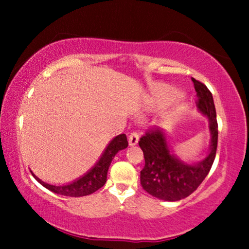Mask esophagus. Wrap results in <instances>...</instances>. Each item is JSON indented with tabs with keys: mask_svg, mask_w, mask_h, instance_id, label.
<instances>
[{
	"mask_svg": "<svg viewBox=\"0 0 249 249\" xmlns=\"http://www.w3.org/2000/svg\"><path fill=\"white\" fill-rule=\"evenodd\" d=\"M139 141V135L138 132L136 131H132L130 135H129V145L130 146H135L136 144H137Z\"/></svg>",
	"mask_w": 249,
	"mask_h": 249,
	"instance_id": "34e87169",
	"label": "esophagus"
}]
</instances>
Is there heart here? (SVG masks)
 Wrapping results in <instances>:
<instances>
[{
	"label": "heart",
	"mask_w": 249,
	"mask_h": 249,
	"mask_svg": "<svg viewBox=\"0 0 249 249\" xmlns=\"http://www.w3.org/2000/svg\"><path fill=\"white\" fill-rule=\"evenodd\" d=\"M163 100H164L165 102H166V101H169V100H171V96H166L165 98H163Z\"/></svg>",
	"instance_id": "heart-1"
}]
</instances>
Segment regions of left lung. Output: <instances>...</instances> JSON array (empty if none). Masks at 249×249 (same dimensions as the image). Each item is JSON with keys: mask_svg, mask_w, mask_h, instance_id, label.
I'll return each instance as SVG.
<instances>
[{"mask_svg": "<svg viewBox=\"0 0 249 249\" xmlns=\"http://www.w3.org/2000/svg\"><path fill=\"white\" fill-rule=\"evenodd\" d=\"M197 93L196 105L210 120V153L202 162L183 163L171 154L166 137L159 128H151L139 139L144 153L145 166L141 171V185L156 198L176 202L188 197L198 188L209 175L215 159L217 147V121L212 93L205 85L192 78Z\"/></svg>", "mask_w": 249, "mask_h": 249, "instance_id": "1", "label": "left lung"}]
</instances>
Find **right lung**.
I'll return each instance as SVG.
<instances>
[{
	"label": "right lung",
	"mask_w": 249,
	"mask_h": 249,
	"mask_svg": "<svg viewBox=\"0 0 249 249\" xmlns=\"http://www.w3.org/2000/svg\"><path fill=\"white\" fill-rule=\"evenodd\" d=\"M128 141L127 136L124 134H121L117 136L111 141L110 144L107 145V149H105L103 155L101 156V159L98 160V162L95 164L93 169H90L86 175L81 177L76 181L69 185L64 186H53L50 183H46L40 180L39 178L32 173L34 178L38 181L40 185H43L45 188H47L51 192L59 194V195L63 196H70V197H81V196H87L90 195L102 188L107 182V170L110 166L112 160L115 156V154L121 149L127 148Z\"/></svg>",
	"instance_id": "add662e5"
}]
</instances>
